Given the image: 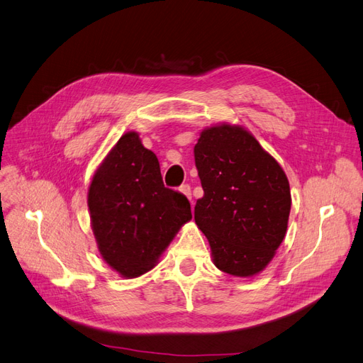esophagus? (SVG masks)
Wrapping results in <instances>:
<instances>
[{
  "mask_svg": "<svg viewBox=\"0 0 363 363\" xmlns=\"http://www.w3.org/2000/svg\"><path fill=\"white\" fill-rule=\"evenodd\" d=\"M180 192H182L184 196H188L189 200H192V192H191V186H189V184L180 186Z\"/></svg>",
  "mask_w": 363,
  "mask_h": 363,
  "instance_id": "1",
  "label": "esophagus"
}]
</instances>
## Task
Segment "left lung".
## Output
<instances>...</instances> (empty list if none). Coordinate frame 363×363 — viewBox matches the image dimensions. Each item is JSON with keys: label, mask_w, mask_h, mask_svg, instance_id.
<instances>
[{"label": "left lung", "mask_w": 363, "mask_h": 363, "mask_svg": "<svg viewBox=\"0 0 363 363\" xmlns=\"http://www.w3.org/2000/svg\"><path fill=\"white\" fill-rule=\"evenodd\" d=\"M194 155L204 191L194 218L215 267L235 277L257 276L286 236L292 203L286 174L236 124L204 128Z\"/></svg>", "instance_id": "8db88e82"}]
</instances>
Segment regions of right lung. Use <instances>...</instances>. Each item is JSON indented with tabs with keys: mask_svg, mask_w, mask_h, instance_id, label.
<instances>
[{
	"mask_svg": "<svg viewBox=\"0 0 363 363\" xmlns=\"http://www.w3.org/2000/svg\"><path fill=\"white\" fill-rule=\"evenodd\" d=\"M87 206L98 251L124 279L155 268L192 219L188 199L164 188L159 160L136 131L121 136L96 168Z\"/></svg>",
	"mask_w": 363,
	"mask_h": 363,
	"instance_id": "obj_1",
	"label": "right lung"
}]
</instances>
